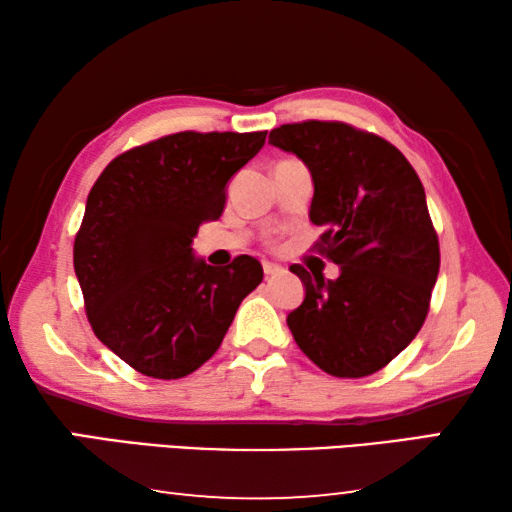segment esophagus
<instances>
[{"label":"esophagus","instance_id":"1","mask_svg":"<svg viewBox=\"0 0 512 512\" xmlns=\"http://www.w3.org/2000/svg\"><path fill=\"white\" fill-rule=\"evenodd\" d=\"M264 273H266V277H273V275L284 273V268L277 264H271V262H264Z\"/></svg>","mask_w":512,"mask_h":512}]
</instances>
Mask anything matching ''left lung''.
I'll return each instance as SVG.
<instances>
[{
	"label": "left lung",
	"instance_id": "obj_1",
	"mask_svg": "<svg viewBox=\"0 0 512 512\" xmlns=\"http://www.w3.org/2000/svg\"><path fill=\"white\" fill-rule=\"evenodd\" d=\"M268 142L307 164L309 219L336 280L291 271L305 300L287 316L298 348L334 377H368L391 363L427 318L440 268L438 235L418 173L391 142L343 121L273 128Z\"/></svg>",
	"mask_w": 512,
	"mask_h": 512
}]
</instances>
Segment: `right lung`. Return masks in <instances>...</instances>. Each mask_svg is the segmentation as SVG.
Returning a JSON list of instances; mask_svg holds the SVG:
<instances>
[{
	"label": "right lung",
	"instance_id": "obj_1",
	"mask_svg": "<svg viewBox=\"0 0 512 512\" xmlns=\"http://www.w3.org/2000/svg\"><path fill=\"white\" fill-rule=\"evenodd\" d=\"M264 140L266 131L173 133L117 155L90 189L74 241L85 311L97 339L142 375L201 368L262 282L255 257L216 268L194 257L192 241L219 219L225 185Z\"/></svg>",
	"mask_w": 512,
	"mask_h": 512
}]
</instances>
